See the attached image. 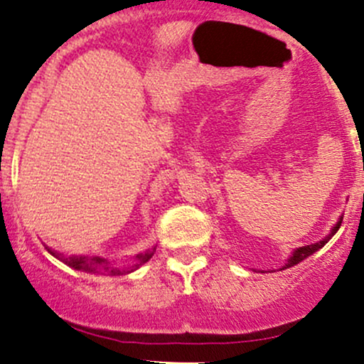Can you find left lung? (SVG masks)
<instances>
[{
  "label": "left lung",
  "instance_id": "8db88e82",
  "mask_svg": "<svg viewBox=\"0 0 364 364\" xmlns=\"http://www.w3.org/2000/svg\"><path fill=\"white\" fill-rule=\"evenodd\" d=\"M340 225H341V218H340V222H338V224L334 225V228H333V231H331L329 235L326 236V238H323V240H320V242H316V243H311V245L299 247V249L295 250L294 254H291V256H290V259H288V263L284 264V268H290V267H294V264L301 263L302 259H306V257H308V256H311L313 252H316V250H318V249H322V247L326 245V243L329 242L331 238H333V236H334V232H336L338 229H340Z\"/></svg>",
  "mask_w": 364,
  "mask_h": 364
}]
</instances>
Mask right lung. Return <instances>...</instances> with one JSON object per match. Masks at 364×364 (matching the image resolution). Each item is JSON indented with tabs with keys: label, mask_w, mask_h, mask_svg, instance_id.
Returning a JSON list of instances; mask_svg holds the SVG:
<instances>
[{
	"label": "right lung",
	"mask_w": 364,
	"mask_h": 364,
	"mask_svg": "<svg viewBox=\"0 0 364 364\" xmlns=\"http://www.w3.org/2000/svg\"><path fill=\"white\" fill-rule=\"evenodd\" d=\"M48 249V247H46ZM49 252L53 254L55 257H58L60 261H63L65 264H69V267L76 268V270H85V272H94V274H103V276H122V274H129V272L136 270V268L140 267V264H144L146 261H149L151 257H153L154 254V249L153 250H147V252L144 254H136V259L135 263L132 264V267L124 268V270H119V268H114L110 264V261L105 259V257L101 256H69V257H63L60 256L58 252H53L51 249H48Z\"/></svg>",
	"instance_id": "right-lung-1"
}]
</instances>
